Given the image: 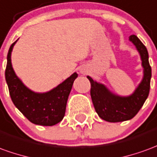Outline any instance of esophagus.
Segmentation results:
<instances>
[{
    "instance_id": "1",
    "label": "esophagus",
    "mask_w": 157,
    "mask_h": 157,
    "mask_svg": "<svg viewBox=\"0 0 157 157\" xmlns=\"http://www.w3.org/2000/svg\"><path fill=\"white\" fill-rule=\"evenodd\" d=\"M79 71H80V73L82 74V75H86L88 73V69L86 66H82V67L80 68Z\"/></svg>"
}]
</instances>
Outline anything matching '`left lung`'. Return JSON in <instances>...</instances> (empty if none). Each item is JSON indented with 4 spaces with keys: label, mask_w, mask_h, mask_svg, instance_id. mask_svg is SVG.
Returning <instances> with one entry per match:
<instances>
[{
    "label": "left lung",
    "mask_w": 157,
    "mask_h": 157,
    "mask_svg": "<svg viewBox=\"0 0 157 157\" xmlns=\"http://www.w3.org/2000/svg\"><path fill=\"white\" fill-rule=\"evenodd\" d=\"M129 40L140 52L144 76L135 91L129 96H119L113 94L106 86L86 76L91 83V98L98 117L109 122H120L132 119L142 108L150 93L151 67L149 63V54L145 46L138 37L132 35Z\"/></svg>",
    "instance_id": "8db88e82"
}]
</instances>
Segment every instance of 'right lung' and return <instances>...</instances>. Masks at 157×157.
Here are the masks:
<instances>
[{
    "label": "right lung",
    "instance_id": "1",
    "mask_svg": "<svg viewBox=\"0 0 157 157\" xmlns=\"http://www.w3.org/2000/svg\"><path fill=\"white\" fill-rule=\"evenodd\" d=\"M17 40L9 48L5 71L12 101L30 122L40 126H53L63 120L68 98L74 81L78 75L75 72L47 93L33 92L16 75L12 66L11 54Z\"/></svg>",
    "mask_w": 157,
    "mask_h": 157
}]
</instances>
